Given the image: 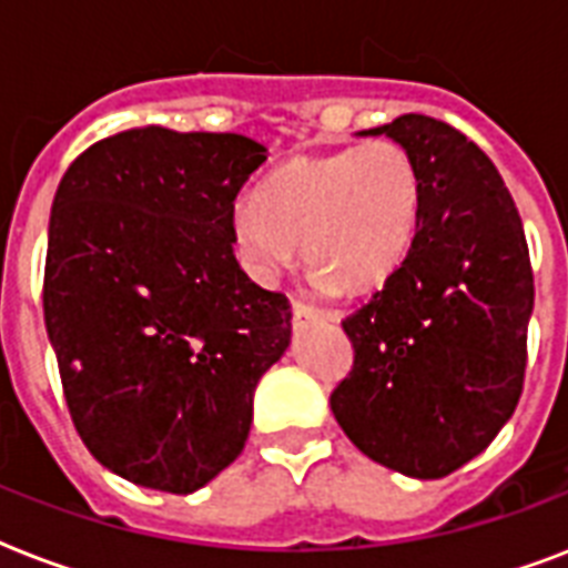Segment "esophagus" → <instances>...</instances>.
Here are the masks:
<instances>
[{
	"mask_svg": "<svg viewBox=\"0 0 568 568\" xmlns=\"http://www.w3.org/2000/svg\"><path fill=\"white\" fill-rule=\"evenodd\" d=\"M292 315H294V327H306V324H318V321H324V312L301 301L292 303Z\"/></svg>",
	"mask_w": 568,
	"mask_h": 568,
	"instance_id": "1",
	"label": "esophagus"
}]
</instances>
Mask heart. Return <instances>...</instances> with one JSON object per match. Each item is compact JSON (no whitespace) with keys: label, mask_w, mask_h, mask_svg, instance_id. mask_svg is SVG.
<instances>
[{"label":"heart","mask_w":568,"mask_h":568,"mask_svg":"<svg viewBox=\"0 0 568 568\" xmlns=\"http://www.w3.org/2000/svg\"><path fill=\"white\" fill-rule=\"evenodd\" d=\"M422 171L395 141L303 155L230 212L241 267L271 283L303 247L312 283L333 294L379 288L406 262L422 223Z\"/></svg>","instance_id":"heart-1"}]
</instances>
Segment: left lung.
I'll return each mask as SVG.
<instances>
[{"instance_id":"left-lung-1","label":"left lung","mask_w":568,"mask_h":568,"mask_svg":"<svg viewBox=\"0 0 568 568\" xmlns=\"http://www.w3.org/2000/svg\"><path fill=\"white\" fill-rule=\"evenodd\" d=\"M359 135L409 150L424 203L404 265L342 324L354 372L329 406L365 457L436 480L486 450L519 404L534 312L528 241L495 164L448 123L404 114Z\"/></svg>"}]
</instances>
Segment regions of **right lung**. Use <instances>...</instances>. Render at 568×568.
I'll list each match as a JSON object with an SVG mask.
<instances>
[{
  "label": "right lung",
  "mask_w": 568,
  "mask_h": 568,
  "mask_svg": "<svg viewBox=\"0 0 568 568\" xmlns=\"http://www.w3.org/2000/svg\"><path fill=\"white\" fill-rule=\"evenodd\" d=\"M267 150L129 129L84 150L49 214L43 318L82 442L129 484L189 495L239 457L292 342L285 294L235 262L230 212Z\"/></svg>",
  "instance_id": "right-lung-1"
}]
</instances>
